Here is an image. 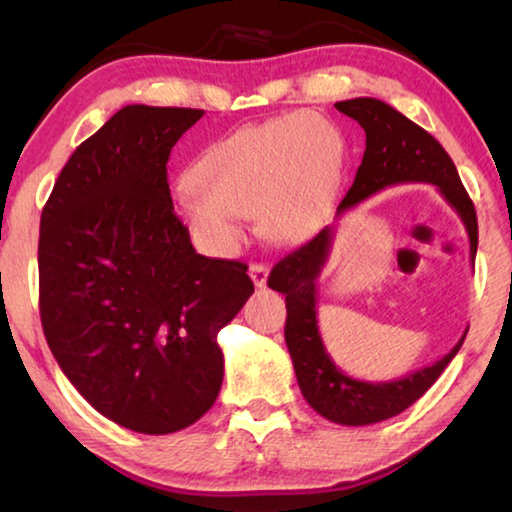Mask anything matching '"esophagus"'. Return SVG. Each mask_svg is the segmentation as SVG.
I'll use <instances>...</instances> for the list:
<instances>
[{"label":"esophagus","mask_w":512,"mask_h":512,"mask_svg":"<svg viewBox=\"0 0 512 512\" xmlns=\"http://www.w3.org/2000/svg\"><path fill=\"white\" fill-rule=\"evenodd\" d=\"M248 275H250V280H253L255 287L262 289V287H266V280H268V266L266 264H250Z\"/></svg>","instance_id":"1"}]
</instances>
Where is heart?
<instances>
[{"instance_id":"obj_1","label":"heart","mask_w":512,"mask_h":512,"mask_svg":"<svg viewBox=\"0 0 512 512\" xmlns=\"http://www.w3.org/2000/svg\"><path fill=\"white\" fill-rule=\"evenodd\" d=\"M345 140L332 121L291 112L239 128L207 146L178 189L192 235L232 253L257 212L273 244H298L325 223L339 194Z\"/></svg>"}]
</instances>
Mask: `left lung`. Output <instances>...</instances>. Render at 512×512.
<instances>
[{
    "mask_svg": "<svg viewBox=\"0 0 512 512\" xmlns=\"http://www.w3.org/2000/svg\"><path fill=\"white\" fill-rule=\"evenodd\" d=\"M336 110L359 121L366 131V151L354 183L336 207V219L350 212L381 189L404 183H429L454 207L470 237V259L474 266L479 246V225L474 205L458 178L452 158L424 128L406 119L388 103L359 97L339 101ZM334 225H327L305 246L293 250L273 266L268 287L287 296L284 339L296 370L298 386L311 409L345 427H363L393 418L429 391L465 341L467 329L452 350L431 366L409 372L391 381H363L345 375L329 357L318 332V277L329 259Z\"/></svg>",
    "mask_w": 512,
    "mask_h": 512,
    "instance_id": "left-lung-1",
    "label": "left lung"
}]
</instances>
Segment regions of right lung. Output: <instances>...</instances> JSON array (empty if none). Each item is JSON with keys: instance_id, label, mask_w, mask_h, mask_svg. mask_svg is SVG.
<instances>
[{"instance_id": "obj_1", "label": "right lung", "mask_w": 512, "mask_h": 512, "mask_svg": "<svg viewBox=\"0 0 512 512\" xmlns=\"http://www.w3.org/2000/svg\"><path fill=\"white\" fill-rule=\"evenodd\" d=\"M192 108L126 106L60 171L40 216V318L72 386L121 427L164 436L212 409L221 327L248 266L198 255L167 183Z\"/></svg>"}]
</instances>
